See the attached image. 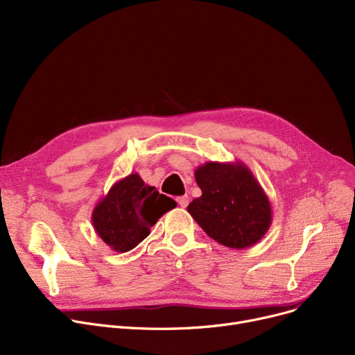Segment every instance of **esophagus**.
Segmentation results:
<instances>
[{
    "mask_svg": "<svg viewBox=\"0 0 355 355\" xmlns=\"http://www.w3.org/2000/svg\"><path fill=\"white\" fill-rule=\"evenodd\" d=\"M177 202H178V206L180 207H182V209H185L189 206V197L187 196H182V197H178L177 198Z\"/></svg>",
    "mask_w": 355,
    "mask_h": 355,
    "instance_id": "1",
    "label": "esophagus"
}]
</instances>
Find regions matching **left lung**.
I'll return each mask as SVG.
<instances>
[{
  "mask_svg": "<svg viewBox=\"0 0 355 355\" xmlns=\"http://www.w3.org/2000/svg\"><path fill=\"white\" fill-rule=\"evenodd\" d=\"M194 175L201 197L189 204L187 211L217 243L246 249L266 234L272 225L270 201L246 164L210 161Z\"/></svg>",
  "mask_w": 355,
  "mask_h": 355,
  "instance_id": "1",
  "label": "left lung"
}]
</instances>
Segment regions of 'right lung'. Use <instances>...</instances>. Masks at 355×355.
<instances>
[{"instance_id":"obj_1","label":"right lung","mask_w":355,"mask_h":355,"mask_svg":"<svg viewBox=\"0 0 355 355\" xmlns=\"http://www.w3.org/2000/svg\"><path fill=\"white\" fill-rule=\"evenodd\" d=\"M175 206L173 198L146 185L135 173L112 185L93 209L92 223L112 250L125 253L137 248L158 218Z\"/></svg>"}]
</instances>
